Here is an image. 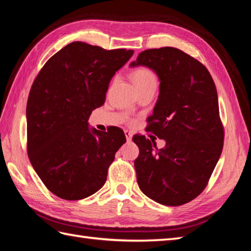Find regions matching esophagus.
<instances>
[{
    "instance_id": "1",
    "label": "esophagus",
    "mask_w": 251,
    "mask_h": 251,
    "mask_svg": "<svg viewBox=\"0 0 251 251\" xmlns=\"http://www.w3.org/2000/svg\"><path fill=\"white\" fill-rule=\"evenodd\" d=\"M125 136H126V139H127V141H131V139H132V134H131V131H129V130H125Z\"/></svg>"
}]
</instances>
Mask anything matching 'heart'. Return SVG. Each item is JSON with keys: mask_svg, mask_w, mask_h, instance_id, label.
I'll list each match as a JSON object with an SVG mask.
<instances>
[{"mask_svg": "<svg viewBox=\"0 0 251 251\" xmlns=\"http://www.w3.org/2000/svg\"><path fill=\"white\" fill-rule=\"evenodd\" d=\"M131 81L134 83L136 89L148 86H156L157 84L155 74L148 68H139L132 72Z\"/></svg>", "mask_w": 251, "mask_h": 251, "instance_id": "heart-1", "label": "heart"}]
</instances>
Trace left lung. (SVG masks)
I'll return each instance as SVG.
<instances>
[{"instance_id":"8db88e82","label":"left lung","mask_w":251,"mask_h":251,"mask_svg":"<svg viewBox=\"0 0 251 251\" xmlns=\"http://www.w3.org/2000/svg\"><path fill=\"white\" fill-rule=\"evenodd\" d=\"M138 66L152 69L161 82L148 129L166 146L158 150L145 136L132 138L139 148L137 182L159 204L183 205L204 191L222 152L216 85L204 65L174 47L140 52L130 63Z\"/></svg>"}]
</instances>
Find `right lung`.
<instances>
[{
	"instance_id": "right-lung-1",
	"label": "right lung",
	"mask_w": 251,
	"mask_h": 251,
	"mask_svg": "<svg viewBox=\"0 0 251 251\" xmlns=\"http://www.w3.org/2000/svg\"><path fill=\"white\" fill-rule=\"evenodd\" d=\"M134 55L73 42L50 57L37 74L26 103L28 155L51 193L83 200L105 183L108 168L126 138L119 127H88L104 103L109 83Z\"/></svg>"
}]
</instances>
